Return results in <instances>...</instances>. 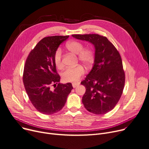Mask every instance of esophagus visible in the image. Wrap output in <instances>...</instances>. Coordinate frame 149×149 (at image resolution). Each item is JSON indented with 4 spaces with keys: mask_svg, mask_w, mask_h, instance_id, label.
<instances>
[{
    "mask_svg": "<svg viewBox=\"0 0 149 149\" xmlns=\"http://www.w3.org/2000/svg\"><path fill=\"white\" fill-rule=\"evenodd\" d=\"M72 87L74 88H75L77 86H78L79 84H80V83H72Z\"/></svg>",
    "mask_w": 149,
    "mask_h": 149,
    "instance_id": "obj_1",
    "label": "esophagus"
}]
</instances>
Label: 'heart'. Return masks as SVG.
Segmentation results:
<instances>
[{"label":"heart","mask_w":149,"mask_h":149,"mask_svg":"<svg viewBox=\"0 0 149 149\" xmlns=\"http://www.w3.org/2000/svg\"><path fill=\"white\" fill-rule=\"evenodd\" d=\"M66 47L69 51L77 54L78 60L86 66L92 65L95 60V52L90 47L84 48L83 44L77 41L68 42ZM54 61L57 68L61 69L63 66L62 62V52L60 48H58L54 55ZM84 68L78 65L75 67L68 68L62 74V80L65 82H75L78 81L84 74Z\"/></svg>","instance_id":"b5f03b06"}]
</instances>
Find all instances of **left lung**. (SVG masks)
Listing matches in <instances>:
<instances>
[{"instance_id":"left-lung-1","label":"left lung","mask_w":149,"mask_h":149,"mask_svg":"<svg viewBox=\"0 0 149 149\" xmlns=\"http://www.w3.org/2000/svg\"><path fill=\"white\" fill-rule=\"evenodd\" d=\"M72 36L95 46L93 66L81 82L86 87L82 102L89 112L105 114L114 108L123 93L125 74L121 56L105 36L97 34Z\"/></svg>"}]
</instances>
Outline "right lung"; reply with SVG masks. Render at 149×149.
I'll return each mask as SVG.
<instances>
[{
  "instance_id": "1",
  "label": "right lung",
  "mask_w": 149,
  "mask_h": 149,
  "mask_svg": "<svg viewBox=\"0 0 149 149\" xmlns=\"http://www.w3.org/2000/svg\"><path fill=\"white\" fill-rule=\"evenodd\" d=\"M68 38V35L44 38L26 61L23 75L26 92L34 107L44 114L50 115L61 110L73 88L70 83H58L61 77L54 61L56 50ZM52 85L56 86L53 91L51 89Z\"/></svg>"
}]
</instances>
